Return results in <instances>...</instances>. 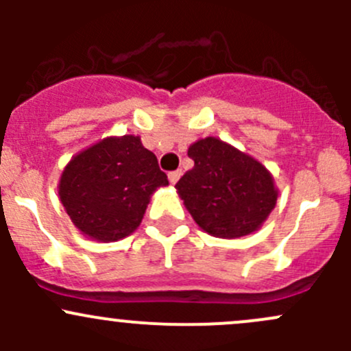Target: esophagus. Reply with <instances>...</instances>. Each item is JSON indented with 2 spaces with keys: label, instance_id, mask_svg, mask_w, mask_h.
<instances>
[{
  "label": "esophagus",
  "instance_id": "1",
  "mask_svg": "<svg viewBox=\"0 0 351 351\" xmlns=\"http://www.w3.org/2000/svg\"><path fill=\"white\" fill-rule=\"evenodd\" d=\"M180 176H182V169H176V171H169L168 173L169 183H171V185H175V183L180 180Z\"/></svg>",
  "mask_w": 351,
  "mask_h": 351
}]
</instances>
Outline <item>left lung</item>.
Masks as SVG:
<instances>
[{
    "label": "left lung",
    "mask_w": 351,
    "mask_h": 351,
    "mask_svg": "<svg viewBox=\"0 0 351 351\" xmlns=\"http://www.w3.org/2000/svg\"><path fill=\"white\" fill-rule=\"evenodd\" d=\"M189 156L195 165L175 186L204 231L234 239L267 221L277 190L261 162L215 137L197 141Z\"/></svg>",
    "instance_id": "obj_1"
}]
</instances>
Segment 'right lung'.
I'll return each instance as SVG.
<instances>
[{
    "label": "right lung",
    "mask_w": 351,
    "mask_h": 351,
    "mask_svg": "<svg viewBox=\"0 0 351 351\" xmlns=\"http://www.w3.org/2000/svg\"><path fill=\"white\" fill-rule=\"evenodd\" d=\"M166 185L168 176L139 137H108L71 159L59 197L83 234L117 241L136 231L151 195Z\"/></svg>",
    "instance_id": "right-lung-1"
}]
</instances>
